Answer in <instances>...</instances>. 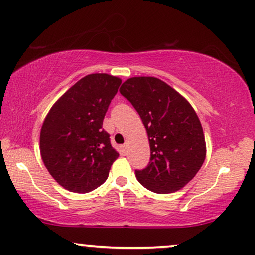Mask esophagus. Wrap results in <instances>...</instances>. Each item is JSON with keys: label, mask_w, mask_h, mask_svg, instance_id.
<instances>
[{"label": "esophagus", "mask_w": 255, "mask_h": 255, "mask_svg": "<svg viewBox=\"0 0 255 255\" xmlns=\"http://www.w3.org/2000/svg\"><path fill=\"white\" fill-rule=\"evenodd\" d=\"M122 147H123V148L125 149V148H127V147H128V144H125V145H123V146H122Z\"/></svg>", "instance_id": "esophagus-1"}]
</instances>
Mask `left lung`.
<instances>
[{
	"label": "left lung",
	"mask_w": 255,
	"mask_h": 255,
	"mask_svg": "<svg viewBox=\"0 0 255 255\" xmlns=\"http://www.w3.org/2000/svg\"><path fill=\"white\" fill-rule=\"evenodd\" d=\"M120 92L140 116L151 147L147 167L135 170L137 180L153 193L180 190L194 179L207 154L203 128L193 107L153 76L128 79Z\"/></svg>",
	"instance_id": "left-lung-1"
}]
</instances>
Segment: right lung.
<instances>
[{
	"label": "right lung",
	"instance_id": "1",
	"mask_svg": "<svg viewBox=\"0 0 255 255\" xmlns=\"http://www.w3.org/2000/svg\"><path fill=\"white\" fill-rule=\"evenodd\" d=\"M122 80L96 73L79 80L45 118L40 155L52 177L73 193H89L106 182L118 158L103 120Z\"/></svg>",
	"mask_w": 255,
	"mask_h": 255
}]
</instances>
